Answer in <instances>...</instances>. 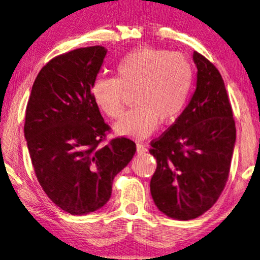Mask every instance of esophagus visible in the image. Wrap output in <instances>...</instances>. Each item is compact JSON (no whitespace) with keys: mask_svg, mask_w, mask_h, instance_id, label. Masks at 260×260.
I'll list each match as a JSON object with an SVG mask.
<instances>
[{"mask_svg":"<svg viewBox=\"0 0 260 260\" xmlns=\"http://www.w3.org/2000/svg\"><path fill=\"white\" fill-rule=\"evenodd\" d=\"M137 152L138 154H144L147 152V147L143 144H137Z\"/></svg>","mask_w":260,"mask_h":260,"instance_id":"1","label":"esophagus"}]
</instances>
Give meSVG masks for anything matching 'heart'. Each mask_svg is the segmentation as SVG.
I'll return each instance as SVG.
<instances>
[{"instance_id": "b5f03b06", "label": "heart", "mask_w": 260, "mask_h": 260, "mask_svg": "<svg viewBox=\"0 0 260 260\" xmlns=\"http://www.w3.org/2000/svg\"><path fill=\"white\" fill-rule=\"evenodd\" d=\"M193 83V68L185 55L152 47L127 53L115 68V78L92 83V101L108 117L123 113V90L133 92L136 106L114 124L116 136L141 140L181 115Z\"/></svg>"}]
</instances>
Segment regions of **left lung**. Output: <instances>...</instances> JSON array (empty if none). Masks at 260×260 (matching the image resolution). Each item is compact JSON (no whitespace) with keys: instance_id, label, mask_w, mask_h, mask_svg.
Returning a JSON list of instances; mask_svg holds the SVG:
<instances>
[{"instance_id":"8db88e82","label":"left lung","mask_w":260,"mask_h":260,"mask_svg":"<svg viewBox=\"0 0 260 260\" xmlns=\"http://www.w3.org/2000/svg\"><path fill=\"white\" fill-rule=\"evenodd\" d=\"M196 88L176 122L150 153L157 159L151 195L157 208L176 220L196 219L226 185L235 145V122L220 72L195 51Z\"/></svg>"}]
</instances>
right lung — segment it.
<instances>
[{"instance_id": "obj_1", "label": "right lung", "mask_w": 260, "mask_h": 260, "mask_svg": "<svg viewBox=\"0 0 260 260\" xmlns=\"http://www.w3.org/2000/svg\"><path fill=\"white\" fill-rule=\"evenodd\" d=\"M106 54L105 47L91 46L53 58L38 74L26 109L25 139L38 181L72 215L102 208L114 177L137 151L127 138L100 145L109 126L90 89Z\"/></svg>"}]
</instances>
